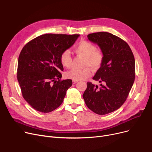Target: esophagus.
<instances>
[{"label": "esophagus", "instance_id": "34e87169", "mask_svg": "<svg viewBox=\"0 0 152 152\" xmlns=\"http://www.w3.org/2000/svg\"><path fill=\"white\" fill-rule=\"evenodd\" d=\"M77 83V81H75V80H73V84H75L76 83Z\"/></svg>", "mask_w": 152, "mask_h": 152}]
</instances>
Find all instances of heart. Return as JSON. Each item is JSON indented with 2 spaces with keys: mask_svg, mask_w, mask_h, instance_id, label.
<instances>
[{
  "mask_svg": "<svg viewBox=\"0 0 152 152\" xmlns=\"http://www.w3.org/2000/svg\"><path fill=\"white\" fill-rule=\"evenodd\" d=\"M75 52L84 57L83 66L85 67L81 70L71 69L65 73L66 77L75 81H83L90 77L92 71L98 69L102 65L103 61V53L97 49V47L93 43L87 41H81L75 47ZM60 61L61 65L66 68L71 66L72 57L69 50H65L61 53Z\"/></svg>",
  "mask_w": 152,
  "mask_h": 152,
  "instance_id": "b5f03b06",
  "label": "heart"
}]
</instances>
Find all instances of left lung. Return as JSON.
Returning a JSON list of instances; mask_svg holds the SVG:
<instances>
[{
	"label": "left lung",
	"mask_w": 152,
	"mask_h": 152,
	"mask_svg": "<svg viewBox=\"0 0 152 152\" xmlns=\"http://www.w3.org/2000/svg\"><path fill=\"white\" fill-rule=\"evenodd\" d=\"M87 37L103 53V63L93 77L103 84L87 83L83 96L93 112L106 115L120 108L128 96L135 79V59L129 45L116 36L99 32Z\"/></svg>",
	"instance_id": "left-lung-1"
}]
</instances>
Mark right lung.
<instances>
[{
	"label": "right lung",
	"mask_w": 152,
	"mask_h": 152,
	"mask_svg": "<svg viewBox=\"0 0 152 152\" xmlns=\"http://www.w3.org/2000/svg\"><path fill=\"white\" fill-rule=\"evenodd\" d=\"M79 36L46 34L23 47L18 58L17 79L23 98L34 110L47 113L62 103L73 82L61 80L63 67L60 56Z\"/></svg>",
	"instance_id": "add662e5"
}]
</instances>
